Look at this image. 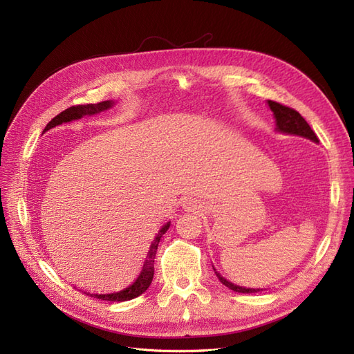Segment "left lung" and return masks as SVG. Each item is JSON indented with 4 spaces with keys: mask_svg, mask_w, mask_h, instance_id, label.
<instances>
[{
    "mask_svg": "<svg viewBox=\"0 0 354 354\" xmlns=\"http://www.w3.org/2000/svg\"><path fill=\"white\" fill-rule=\"evenodd\" d=\"M267 103H269L270 109H272V112L276 118V130L277 131L286 133V134H294V136H301V137H306V138H308V140L316 142V143L319 142V138L315 134V131L312 130V127L307 124L304 118L299 115L295 109L288 108V106L281 104L277 102H273V100H269ZM212 269H214V267H212ZM214 272H216V269H214ZM216 274L220 279V282L223 285H226L227 288H230L232 291H236V292H241V294H252V292L260 291V289L242 288V286H238V285H233L232 282L224 279V277L218 272H216Z\"/></svg>",
    "mask_w": 354,
    "mask_h": 354,
    "instance_id": "left-lung-1",
    "label": "left lung"
}]
</instances>
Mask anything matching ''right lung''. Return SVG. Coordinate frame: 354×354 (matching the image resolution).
Here are the masks:
<instances>
[{"label":"right lung","mask_w":354,"mask_h":354,"mask_svg":"<svg viewBox=\"0 0 354 354\" xmlns=\"http://www.w3.org/2000/svg\"><path fill=\"white\" fill-rule=\"evenodd\" d=\"M113 106V102L111 100H106V102H100V103H90V104H77V106H71V108L65 109L63 112H60L57 116L53 118V120L47 124V127L44 128V131L50 130V128L60 125L63 122H71L75 120H80V118L85 116V115H94V113H99L103 112L106 109H109ZM169 227V221L162 226L151 245V248H149L147 257L145 260L143 264V269L138 274L137 279L131 283V285H127L121 289H118V291H112V292H103V294H94V292H87L84 291V294H87L90 297H94L97 299H104V301H128V299H133L138 295H142L146 289L151 286L152 279H153V272H155V254L158 250V243L162 238V234L168 230Z\"/></svg>","instance_id":"obj_1"}]
</instances>
